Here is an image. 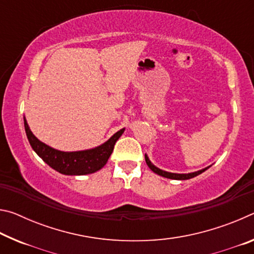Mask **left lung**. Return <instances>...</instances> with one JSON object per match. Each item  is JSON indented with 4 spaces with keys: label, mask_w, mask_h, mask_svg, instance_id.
Here are the masks:
<instances>
[{
    "label": "left lung",
    "mask_w": 254,
    "mask_h": 254,
    "mask_svg": "<svg viewBox=\"0 0 254 254\" xmlns=\"http://www.w3.org/2000/svg\"><path fill=\"white\" fill-rule=\"evenodd\" d=\"M145 158V162H147V165L150 169H151L153 173H156L157 175L159 176H162V177H166V178H169V179H176V180H186V179H190V178H194L196 177V176H198L199 174L204 173V171L207 169H201V170H198V171H195V173H190V174H174V173H168V171H165V170H161L157 168L156 166H153L151 161L149 160V158L147 154L144 156Z\"/></svg>",
    "instance_id": "8db88e82"
}]
</instances>
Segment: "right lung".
Returning a JSON list of instances; mask_svg holds the SVG:
<instances>
[{
	"mask_svg": "<svg viewBox=\"0 0 254 254\" xmlns=\"http://www.w3.org/2000/svg\"><path fill=\"white\" fill-rule=\"evenodd\" d=\"M24 128L30 145H31L38 156L56 171L70 176L88 175L102 169L106 165L112 152H113L115 142L124 132V128H121L114 135H112L105 143L101 144L100 147L84 150V151L65 152L51 148L49 145L41 142L40 140H38L30 130L25 118Z\"/></svg>",
	"mask_w": 254,
	"mask_h": 254,
	"instance_id": "right-lung-1",
	"label": "right lung"
}]
</instances>
